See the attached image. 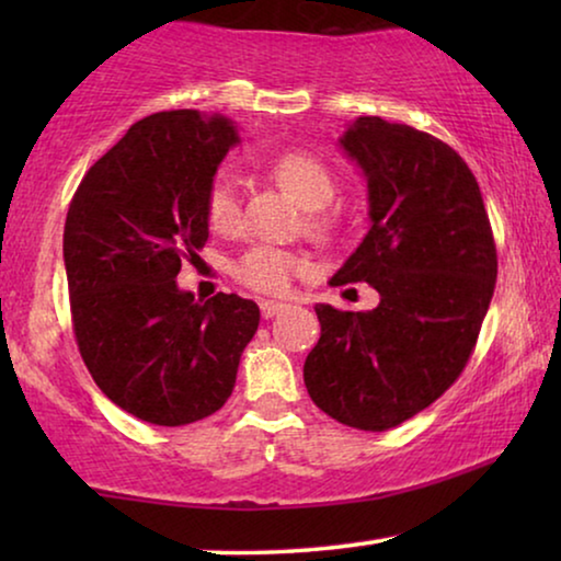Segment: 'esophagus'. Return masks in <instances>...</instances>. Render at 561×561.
<instances>
[{
	"label": "esophagus",
	"mask_w": 561,
	"mask_h": 561,
	"mask_svg": "<svg viewBox=\"0 0 561 561\" xmlns=\"http://www.w3.org/2000/svg\"><path fill=\"white\" fill-rule=\"evenodd\" d=\"M283 309H286L283 301H271V298H263V301H260V313H263V319H273L275 313H280Z\"/></svg>",
	"instance_id": "1"
}]
</instances>
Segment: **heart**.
I'll return each mask as SVG.
<instances>
[{"instance_id":"obj_1","label":"heart","mask_w":561,"mask_h":561,"mask_svg":"<svg viewBox=\"0 0 561 561\" xmlns=\"http://www.w3.org/2000/svg\"><path fill=\"white\" fill-rule=\"evenodd\" d=\"M267 168L301 202L306 209H321L332 202L334 179L329 168L317 156L306 150H280L267 160ZM206 221L221 234L234 232L240 227V181L232 171H219L209 183L204 202ZM311 271L309 260L296 252L255 244L232 263L237 283L260 294H288L296 278Z\"/></svg>"}]
</instances>
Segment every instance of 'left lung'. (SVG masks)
Segmentation results:
<instances>
[{"label": "left lung", "instance_id": "8db88e82", "mask_svg": "<svg viewBox=\"0 0 561 561\" xmlns=\"http://www.w3.org/2000/svg\"><path fill=\"white\" fill-rule=\"evenodd\" d=\"M367 181L370 229L332 286L370 283L373 311L317 304L304 363L311 401L363 432L432 405L465 370L493 298L497 255L478 181L436 137L357 117L340 137Z\"/></svg>", "mask_w": 561, "mask_h": 561}]
</instances>
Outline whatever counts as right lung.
Listing matches in <instances>:
<instances>
[{
	"instance_id": "right-lung-1",
	"label": "right lung",
	"mask_w": 561,
	"mask_h": 561,
	"mask_svg": "<svg viewBox=\"0 0 561 561\" xmlns=\"http://www.w3.org/2000/svg\"><path fill=\"white\" fill-rule=\"evenodd\" d=\"M232 119L173 110L135 122L76 188L64 229L73 332L91 378L156 426L211 416L232 396L260 309L217 294L194 301L175 275L209 240L206 191Z\"/></svg>"
}]
</instances>
